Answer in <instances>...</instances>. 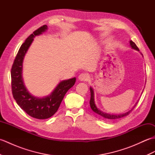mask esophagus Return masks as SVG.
Segmentation results:
<instances>
[{"mask_svg": "<svg viewBox=\"0 0 155 155\" xmlns=\"http://www.w3.org/2000/svg\"><path fill=\"white\" fill-rule=\"evenodd\" d=\"M89 79V76L86 73H82L78 76V80L81 81H87Z\"/></svg>", "mask_w": 155, "mask_h": 155, "instance_id": "esophagus-1", "label": "esophagus"}]
</instances>
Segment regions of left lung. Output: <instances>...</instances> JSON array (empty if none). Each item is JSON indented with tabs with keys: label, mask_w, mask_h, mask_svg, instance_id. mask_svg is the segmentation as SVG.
Masks as SVG:
<instances>
[{
	"label": "left lung",
	"mask_w": 155,
	"mask_h": 155,
	"mask_svg": "<svg viewBox=\"0 0 155 155\" xmlns=\"http://www.w3.org/2000/svg\"><path fill=\"white\" fill-rule=\"evenodd\" d=\"M130 45L131 46V47L135 49V50H137L139 51V48L137 47V46L136 45V44L134 43V42L132 41H130ZM90 91H91V100H90V106L91 109L93 110L94 113H96L97 114H98V115H100L101 117H103L105 119L107 120H115V119H118V118H120L122 117H126L127 116L128 114H129L130 113L131 111L133 110V109H131L130 110H129L128 112L126 113H124V114H118V115H114V114H107V113H103V112H102L101 110H100L97 107L96 104L94 103V91L93 89L92 88H90ZM136 106V105H135ZM134 106V107H135Z\"/></svg>",
	"instance_id": "1"
}]
</instances>
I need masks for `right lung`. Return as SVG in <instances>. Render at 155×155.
<instances>
[{
    "label": "right lung",
    "instance_id": "add662e5",
    "mask_svg": "<svg viewBox=\"0 0 155 155\" xmlns=\"http://www.w3.org/2000/svg\"><path fill=\"white\" fill-rule=\"evenodd\" d=\"M47 29V25L42 26L26 39L19 48L11 72L12 93L16 103L29 116L37 119H46L52 117L57 111L65 94L74 86L76 81V78H72L61 82L51 95L42 98L32 96L25 87L22 77L23 58L33 38Z\"/></svg>",
    "mask_w": 155,
    "mask_h": 155
}]
</instances>
